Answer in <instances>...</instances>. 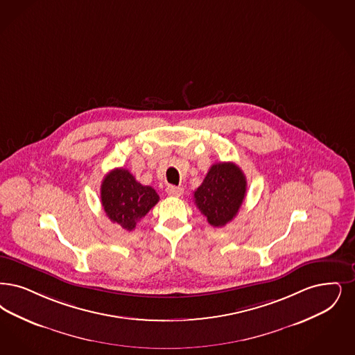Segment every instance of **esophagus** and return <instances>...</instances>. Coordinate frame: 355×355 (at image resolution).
I'll return each mask as SVG.
<instances>
[{
	"mask_svg": "<svg viewBox=\"0 0 355 355\" xmlns=\"http://www.w3.org/2000/svg\"><path fill=\"white\" fill-rule=\"evenodd\" d=\"M166 193L171 196V197H181L184 194V189L180 187V186H173L169 184L166 187Z\"/></svg>",
	"mask_w": 355,
	"mask_h": 355,
	"instance_id": "34e87169",
	"label": "esophagus"
}]
</instances>
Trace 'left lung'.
I'll list each match as a JSON object with an SVG mask.
<instances>
[{"mask_svg": "<svg viewBox=\"0 0 355 355\" xmlns=\"http://www.w3.org/2000/svg\"><path fill=\"white\" fill-rule=\"evenodd\" d=\"M245 191L247 181L241 168L234 162H219L194 191V202L211 226L222 227L236 216Z\"/></svg>", "mask_w": 355, "mask_h": 355, "instance_id": "obj_1", "label": "left lung"}]
</instances>
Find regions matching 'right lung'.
<instances>
[{"label": "right lung", "mask_w": 355, "mask_h": 355, "mask_svg": "<svg viewBox=\"0 0 355 355\" xmlns=\"http://www.w3.org/2000/svg\"><path fill=\"white\" fill-rule=\"evenodd\" d=\"M100 198L107 216L114 223L132 231L159 197L153 187L144 186L127 169L117 168L104 177Z\"/></svg>", "instance_id": "obj_1"}]
</instances>
